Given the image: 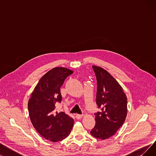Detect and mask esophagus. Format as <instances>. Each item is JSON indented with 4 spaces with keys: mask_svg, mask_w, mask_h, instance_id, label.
Listing matches in <instances>:
<instances>
[{
    "mask_svg": "<svg viewBox=\"0 0 156 156\" xmlns=\"http://www.w3.org/2000/svg\"><path fill=\"white\" fill-rule=\"evenodd\" d=\"M82 117H83V114H77L76 115V118L78 119H81V118H82Z\"/></svg>",
    "mask_w": 156,
    "mask_h": 156,
    "instance_id": "34e87169",
    "label": "esophagus"
}]
</instances>
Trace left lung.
Returning a JSON list of instances; mask_svg holds the SVG:
<instances>
[{
  "mask_svg": "<svg viewBox=\"0 0 156 156\" xmlns=\"http://www.w3.org/2000/svg\"><path fill=\"white\" fill-rule=\"evenodd\" d=\"M97 83L95 125L91 135L105 140L114 135L124 123L127 114V98L121 85L104 69L93 66Z\"/></svg>",
  "mask_w": 156,
  "mask_h": 156,
  "instance_id": "left-lung-1",
  "label": "left lung"
}]
</instances>
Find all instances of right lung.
Here are the masks:
<instances>
[{
    "mask_svg": "<svg viewBox=\"0 0 156 156\" xmlns=\"http://www.w3.org/2000/svg\"><path fill=\"white\" fill-rule=\"evenodd\" d=\"M73 71L54 68L41 78L30 98L28 109L32 125L47 140H62L69 135L74 120L64 112H55V105L61 103L60 88Z\"/></svg>",
    "mask_w": 156,
    "mask_h": 156,
    "instance_id": "add662e5",
    "label": "right lung"
}]
</instances>
